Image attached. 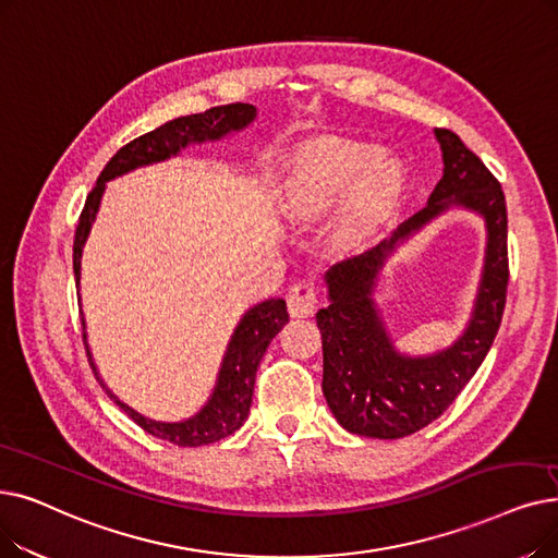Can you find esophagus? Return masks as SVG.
I'll return each mask as SVG.
<instances>
[{
    "label": "esophagus",
    "mask_w": 558,
    "mask_h": 558,
    "mask_svg": "<svg viewBox=\"0 0 558 558\" xmlns=\"http://www.w3.org/2000/svg\"><path fill=\"white\" fill-rule=\"evenodd\" d=\"M317 289H314L312 282L307 280H299L292 284L287 294V310L292 317H312L314 310H317Z\"/></svg>",
    "instance_id": "esophagus-1"
}]
</instances>
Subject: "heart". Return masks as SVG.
<instances>
[{
	"mask_svg": "<svg viewBox=\"0 0 558 558\" xmlns=\"http://www.w3.org/2000/svg\"><path fill=\"white\" fill-rule=\"evenodd\" d=\"M403 171L387 155H374L365 143L317 138L305 143L289 166L282 189V211L289 223L324 221L342 203L335 221V241L355 248L376 236L392 219L403 196Z\"/></svg>",
	"mask_w": 558,
	"mask_h": 558,
	"instance_id": "heart-1",
	"label": "heart"
}]
</instances>
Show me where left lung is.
I'll return each mask as SVG.
<instances>
[{
    "label": "left lung",
    "mask_w": 558,
    "mask_h": 558,
    "mask_svg": "<svg viewBox=\"0 0 558 558\" xmlns=\"http://www.w3.org/2000/svg\"><path fill=\"white\" fill-rule=\"evenodd\" d=\"M445 175L428 205L397 228L392 239L335 264L326 274L328 307L317 312L324 349V397L337 422L365 438L397 440L438 420L481 367L499 330L508 287V221L499 180L451 130H435ZM449 204H465L489 223V255L475 317L466 335L430 359H403L392 349L371 301L381 259L397 240Z\"/></svg>",
    "instance_id": "8db88e82"
}]
</instances>
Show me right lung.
<instances>
[{
  "label": "right lung",
  "instance_id": "right-lung-1",
  "mask_svg": "<svg viewBox=\"0 0 558 558\" xmlns=\"http://www.w3.org/2000/svg\"><path fill=\"white\" fill-rule=\"evenodd\" d=\"M253 118H255L253 105L234 102V105H223V107H211L203 113L168 120L166 125L123 145V148H120L102 168L98 184L90 189L88 198L84 203V209L80 214L75 246H72V269H75L77 284H80V269H82V248H84V241L88 236L95 214H98L105 182H109L116 175H123V173L132 171V168H136V166L168 159L180 148H184L186 143L219 138L232 130L246 128ZM287 322H289V314H287V303L282 299L264 301V303L255 305L253 310H248L230 339V347H228V353L223 360L219 385H216L214 397L209 399V403L201 410L196 417H191L180 424H161V422L141 417L130 405L118 401L107 390L100 376H98V380L107 390V395L111 397V401L118 408H123L143 430H148L150 435H155V438L173 442L178 447H203V445L219 442L221 438L232 435L248 417L259 360H262L266 347H269L271 339L280 332V328ZM84 344H86V332H84ZM86 355H88L93 374H98L95 372L93 360H90L88 344H86Z\"/></svg>",
  "mask_w": 558,
  "mask_h": 558
}]
</instances>
